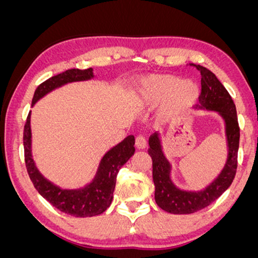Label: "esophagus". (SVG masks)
I'll return each instance as SVG.
<instances>
[{"label":"esophagus","instance_id":"esophagus-1","mask_svg":"<svg viewBox=\"0 0 258 258\" xmlns=\"http://www.w3.org/2000/svg\"><path fill=\"white\" fill-rule=\"evenodd\" d=\"M136 147L139 149H146L147 148V139L142 135L136 137Z\"/></svg>","mask_w":258,"mask_h":258}]
</instances>
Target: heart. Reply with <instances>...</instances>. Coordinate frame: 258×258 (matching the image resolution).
Wrapping results in <instances>:
<instances>
[{"label": "heart", "mask_w": 258, "mask_h": 258, "mask_svg": "<svg viewBox=\"0 0 258 258\" xmlns=\"http://www.w3.org/2000/svg\"><path fill=\"white\" fill-rule=\"evenodd\" d=\"M200 88L191 80L182 81L175 75H155L144 80L140 88V96L150 107L164 103L162 117L174 121L188 112L196 103Z\"/></svg>", "instance_id": "1"}]
</instances>
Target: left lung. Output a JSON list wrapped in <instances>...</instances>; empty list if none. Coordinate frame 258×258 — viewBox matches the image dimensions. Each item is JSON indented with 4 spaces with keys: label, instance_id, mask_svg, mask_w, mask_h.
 Wrapping results in <instances>:
<instances>
[{
    "label": "left lung",
    "instance_id": "1",
    "mask_svg": "<svg viewBox=\"0 0 258 258\" xmlns=\"http://www.w3.org/2000/svg\"><path fill=\"white\" fill-rule=\"evenodd\" d=\"M201 72V95L199 109L216 111L223 118L227 136L228 156L220 175L203 190L191 191L177 188L171 179V164L165 157L161 137L157 133L149 137L148 154L153 160V179L155 184V201L157 206L175 215L192 214L202 210L216 201L231 185L237 169V153L239 146V126L236 105L214 73L202 66H196Z\"/></svg>",
    "mask_w": 258,
    "mask_h": 258
}]
</instances>
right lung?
<instances>
[{
	"instance_id": "1",
	"label": "right lung",
	"mask_w": 258,
	"mask_h": 258,
	"mask_svg": "<svg viewBox=\"0 0 258 258\" xmlns=\"http://www.w3.org/2000/svg\"><path fill=\"white\" fill-rule=\"evenodd\" d=\"M93 77V68L84 70L69 69L64 73L52 76L41 83L35 90L31 107L56 88L64 86L67 83L91 80ZM134 144H135V137L130 135L117 146L107 151L102 157L93 181L88 183L86 186L80 189H62L45 178L33 160L30 112L27 117L23 133L24 160H26L27 171L34 186L42 197H44L59 211L75 217L96 216L104 213L110 207L116 185V177L122 165H124L135 153Z\"/></svg>"
}]
</instances>
